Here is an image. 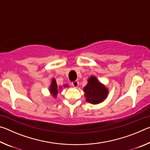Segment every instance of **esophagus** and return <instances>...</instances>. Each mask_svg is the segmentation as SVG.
Instances as JSON below:
<instances>
[{"mask_svg": "<svg viewBox=\"0 0 150 150\" xmlns=\"http://www.w3.org/2000/svg\"><path fill=\"white\" fill-rule=\"evenodd\" d=\"M72 85H73L74 87H75V88L78 87V86H79V82H78V81H73V82L72 83Z\"/></svg>", "mask_w": 150, "mask_h": 150, "instance_id": "obj_1", "label": "esophagus"}]
</instances>
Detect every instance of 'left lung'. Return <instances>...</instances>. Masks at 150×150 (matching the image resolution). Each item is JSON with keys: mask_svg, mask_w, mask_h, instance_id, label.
I'll use <instances>...</instances> for the list:
<instances>
[{"mask_svg": "<svg viewBox=\"0 0 150 150\" xmlns=\"http://www.w3.org/2000/svg\"><path fill=\"white\" fill-rule=\"evenodd\" d=\"M86 101L93 105L103 102L108 95V89L100 83L95 76L92 75L87 79V84L83 88Z\"/></svg>", "mask_w": 150, "mask_h": 150, "instance_id": "obj_1", "label": "left lung"}]
</instances>
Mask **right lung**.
I'll return each mask as SVG.
<instances>
[{"mask_svg": "<svg viewBox=\"0 0 150 150\" xmlns=\"http://www.w3.org/2000/svg\"><path fill=\"white\" fill-rule=\"evenodd\" d=\"M63 87H69V86L67 84H64L61 87H57V83H56V80H55V78H53L52 81H51V84L49 87V91L50 95H52L54 98H57V93L59 91L62 89Z\"/></svg>", "mask_w": 150, "mask_h": 150, "instance_id": "1", "label": "right lung"}]
</instances>
